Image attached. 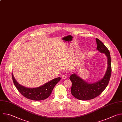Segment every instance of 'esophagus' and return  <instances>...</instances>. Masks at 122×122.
Listing matches in <instances>:
<instances>
[{
	"label": "esophagus",
	"mask_w": 122,
	"mask_h": 122,
	"mask_svg": "<svg viewBox=\"0 0 122 122\" xmlns=\"http://www.w3.org/2000/svg\"><path fill=\"white\" fill-rule=\"evenodd\" d=\"M62 79H66V78H67V76H66V75H63L62 76Z\"/></svg>",
	"instance_id": "esophagus-1"
}]
</instances>
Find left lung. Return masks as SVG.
<instances>
[{
	"label": "left lung",
	"mask_w": 122,
	"mask_h": 122,
	"mask_svg": "<svg viewBox=\"0 0 122 122\" xmlns=\"http://www.w3.org/2000/svg\"><path fill=\"white\" fill-rule=\"evenodd\" d=\"M96 40L97 45V50L104 54L107 56L108 67L103 78L93 83L86 82L75 73L70 76L69 79L72 83L71 89V94L75 98L80 100H92L98 96L105 89L110 79L112 67L110 52L100 40L96 38Z\"/></svg>",
	"instance_id": "obj_1"
}]
</instances>
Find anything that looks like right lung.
<instances>
[{"mask_svg":"<svg viewBox=\"0 0 122 122\" xmlns=\"http://www.w3.org/2000/svg\"><path fill=\"white\" fill-rule=\"evenodd\" d=\"M14 84L18 91L25 98L33 101H41L47 99L51 94L52 91L60 80V77L54 78L43 85L35 88H29L20 85L12 73Z\"/></svg>","mask_w":122,"mask_h":122,"instance_id":"obj_1","label":"right lung"}]
</instances>
